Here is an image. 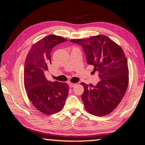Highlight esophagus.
<instances>
[{
  "mask_svg": "<svg viewBox=\"0 0 145 145\" xmlns=\"http://www.w3.org/2000/svg\"><path fill=\"white\" fill-rule=\"evenodd\" d=\"M69 85L70 87H74L76 85V84H72V83H69Z\"/></svg>",
  "mask_w": 145,
  "mask_h": 145,
  "instance_id": "34e87169",
  "label": "esophagus"
}]
</instances>
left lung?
Wrapping results in <instances>:
<instances>
[{"mask_svg":"<svg viewBox=\"0 0 145 145\" xmlns=\"http://www.w3.org/2000/svg\"><path fill=\"white\" fill-rule=\"evenodd\" d=\"M82 46L88 65L99 73L96 86L82 82V99L85 108L91 115L102 116L112 112L125 96L129 82L128 61L120 45L105 35L85 39H72Z\"/></svg>","mask_w":145,"mask_h":145,"instance_id":"obj_1","label":"left lung"}]
</instances>
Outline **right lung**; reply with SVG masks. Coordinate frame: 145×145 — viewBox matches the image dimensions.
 <instances>
[{"mask_svg": "<svg viewBox=\"0 0 145 145\" xmlns=\"http://www.w3.org/2000/svg\"><path fill=\"white\" fill-rule=\"evenodd\" d=\"M67 40L49 35L33 44L27 55L24 71V87L33 105L45 115L60 112L69 95L67 83L47 80L45 76L47 64L51 63V51Z\"/></svg>", "mask_w": 145, "mask_h": 145, "instance_id": "1", "label": "right lung"}]
</instances>
